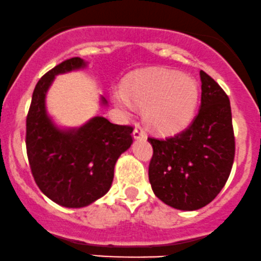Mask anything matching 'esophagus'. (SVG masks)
<instances>
[{"label": "esophagus", "mask_w": 261, "mask_h": 261, "mask_svg": "<svg viewBox=\"0 0 261 261\" xmlns=\"http://www.w3.org/2000/svg\"><path fill=\"white\" fill-rule=\"evenodd\" d=\"M145 137V133L140 127H136L133 130V138L134 139H140V138Z\"/></svg>", "instance_id": "1"}]
</instances>
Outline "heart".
I'll list each match as a JSON object with an SVG mask.
<instances>
[{"instance_id": "obj_1", "label": "heart", "mask_w": 261, "mask_h": 261, "mask_svg": "<svg viewBox=\"0 0 261 261\" xmlns=\"http://www.w3.org/2000/svg\"><path fill=\"white\" fill-rule=\"evenodd\" d=\"M198 85L192 76L168 69H150L133 73L112 99L122 111L130 112L134 105L143 109L144 121L152 129L171 132L191 121L198 102Z\"/></svg>"}]
</instances>
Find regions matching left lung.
I'll use <instances>...</instances> for the list:
<instances>
[{"label":"left lung","instance_id":"8db88e82","mask_svg":"<svg viewBox=\"0 0 261 261\" xmlns=\"http://www.w3.org/2000/svg\"><path fill=\"white\" fill-rule=\"evenodd\" d=\"M201 103L188 128L173 137H150L149 180L155 195L178 210H198L227 182L236 143L227 94L200 70Z\"/></svg>","mask_w":261,"mask_h":261}]
</instances>
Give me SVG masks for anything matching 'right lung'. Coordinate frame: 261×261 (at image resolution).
<instances>
[{
    "instance_id": "right-lung-1",
    "label": "right lung",
    "mask_w": 261,
    "mask_h": 261,
    "mask_svg": "<svg viewBox=\"0 0 261 261\" xmlns=\"http://www.w3.org/2000/svg\"><path fill=\"white\" fill-rule=\"evenodd\" d=\"M84 66L81 57H73L42 75L27 116V155L34 179L46 197L66 207L87 206L105 195L116 161L133 143L130 125L100 116L78 129L61 130L51 122L45 96L55 75Z\"/></svg>"
}]
</instances>
